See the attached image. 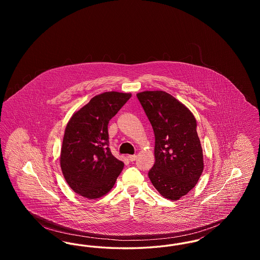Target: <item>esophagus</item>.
<instances>
[{"instance_id": "1", "label": "esophagus", "mask_w": 260, "mask_h": 260, "mask_svg": "<svg viewBox=\"0 0 260 260\" xmlns=\"http://www.w3.org/2000/svg\"><path fill=\"white\" fill-rule=\"evenodd\" d=\"M127 158H128L129 161H135L136 160V158H137V156L136 155H129V156H127Z\"/></svg>"}]
</instances>
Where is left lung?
I'll return each mask as SVG.
<instances>
[{
	"instance_id": "obj_1",
	"label": "left lung",
	"mask_w": 260,
	"mask_h": 260,
	"mask_svg": "<svg viewBox=\"0 0 260 260\" xmlns=\"http://www.w3.org/2000/svg\"><path fill=\"white\" fill-rule=\"evenodd\" d=\"M155 135V164L148 176L162 197L178 200L192 190L204 170L193 114L166 91L136 94Z\"/></svg>"
}]
</instances>
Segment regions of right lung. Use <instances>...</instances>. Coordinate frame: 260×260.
<instances>
[{"instance_id":"obj_1","label":"right lung","mask_w":260,"mask_h":260,"mask_svg":"<svg viewBox=\"0 0 260 260\" xmlns=\"http://www.w3.org/2000/svg\"><path fill=\"white\" fill-rule=\"evenodd\" d=\"M131 93L104 92L76 112L65 128L60 154L62 173L77 194L87 199L108 193L124 169L112 155L108 124Z\"/></svg>"}]
</instances>
